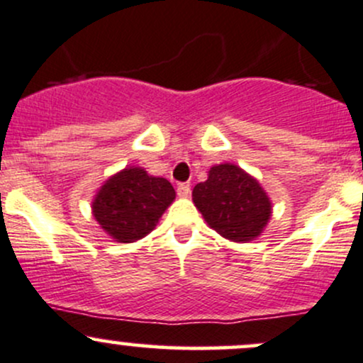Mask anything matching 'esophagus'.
Returning a JSON list of instances; mask_svg holds the SVG:
<instances>
[{
    "label": "esophagus",
    "mask_w": 363,
    "mask_h": 363,
    "mask_svg": "<svg viewBox=\"0 0 363 363\" xmlns=\"http://www.w3.org/2000/svg\"><path fill=\"white\" fill-rule=\"evenodd\" d=\"M177 194L181 198H189L191 194V186L186 184V182H182V184L177 186Z\"/></svg>",
    "instance_id": "1"
}]
</instances>
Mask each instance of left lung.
Returning a JSON list of instances; mask_svg holds the SVG:
<instances>
[{"mask_svg": "<svg viewBox=\"0 0 363 363\" xmlns=\"http://www.w3.org/2000/svg\"><path fill=\"white\" fill-rule=\"evenodd\" d=\"M193 201L206 224L236 242L260 236L272 213L264 188L234 163L212 167L208 179L194 186Z\"/></svg>", "mask_w": 363, "mask_h": 363, "instance_id": "obj_1", "label": "left lung"}]
</instances>
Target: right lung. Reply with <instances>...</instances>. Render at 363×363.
Returning a JSON list of instances; mask_svg holds the SVG:
<instances>
[{
    "label": "right lung",
    "mask_w": 363,
    "mask_h": 363,
    "mask_svg": "<svg viewBox=\"0 0 363 363\" xmlns=\"http://www.w3.org/2000/svg\"><path fill=\"white\" fill-rule=\"evenodd\" d=\"M175 200L167 179L153 177L141 167H127L98 189L93 215L108 236L118 242H134L150 234Z\"/></svg>",
    "instance_id": "obj_1"
}]
</instances>
